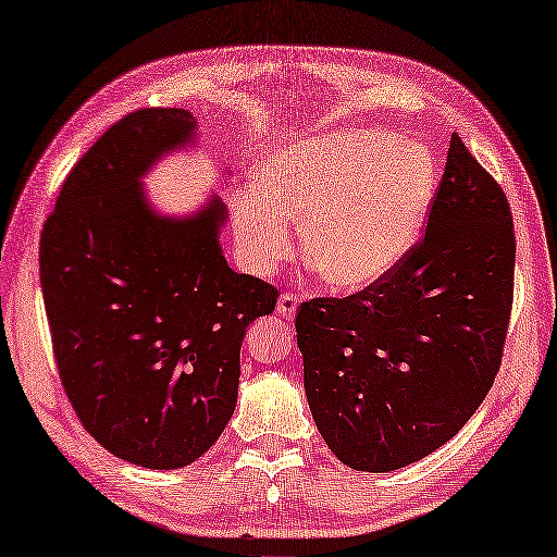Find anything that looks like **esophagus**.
<instances>
[{"instance_id":"obj_1","label":"esophagus","mask_w":557,"mask_h":557,"mask_svg":"<svg viewBox=\"0 0 557 557\" xmlns=\"http://www.w3.org/2000/svg\"><path fill=\"white\" fill-rule=\"evenodd\" d=\"M298 296H296V293H281V298H278V314H281V318H286V320H293V318H296V310H298Z\"/></svg>"}]
</instances>
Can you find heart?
Returning a JSON list of instances; mask_svg holds the SVG:
<instances>
[{
    "mask_svg": "<svg viewBox=\"0 0 557 557\" xmlns=\"http://www.w3.org/2000/svg\"><path fill=\"white\" fill-rule=\"evenodd\" d=\"M436 184L422 143L375 128L312 135L264 154L257 186L233 198L235 243L257 274H269L290 257L288 223L300 220L314 274L337 290H361L417 243Z\"/></svg>",
    "mask_w": 557,
    "mask_h": 557,
    "instance_id": "heart-1",
    "label": "heart"
}]
</instances>
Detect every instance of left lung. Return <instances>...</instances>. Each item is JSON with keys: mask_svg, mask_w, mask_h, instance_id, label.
I'll list each match as a JSON object with an SVG mask.
<instances>
[{"mask_svg": "<svg viewBox=\"0 0 557 557\" xmlns=\"http://www.w3.org/2000/svg\"><path fill=\"white\" fill-rule=\"evenodd\" d=\"M507 196L458 135L424 237L393 271L296 314L314 424L344 466L387 473L454 438L502 363L513 300Z\"/></svg>", "mask_w": 557, "mask_h": 557, "instance_id": "1", "label": "left lung"}]
</instances>
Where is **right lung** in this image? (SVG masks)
<instances>
[{
  "mask_svg": "<svg viewBox=\"0 0 557 557\" xmlns=\"http://www.w3.org/2000/svg\"><path fill=\"white\" fill-rule=\"evenodd\" d=\"M184 109L123 115L72 166L40 235L52 354L82 426L133 466L174 470L235 412L245 330L278 290L227 267L225 208L160 218L140 176L191 140Z\"/></svg>",
  "mask_w": 557,
  "mask_h": 557,
  "instance_id": "right-lung-1",
  "label": "right lung"
}]
</instances>
